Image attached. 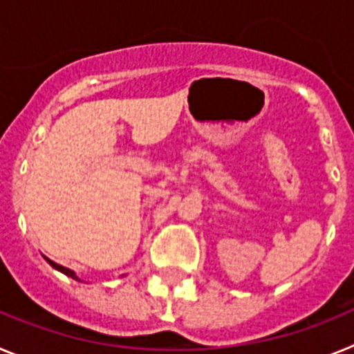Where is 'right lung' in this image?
Segmentation results:
<instances>
[{
  "instance_id": "right-lung-1",
  "label": "right lung",
  "mask_w": 354,
  "mask_h": 354,
  "mask_svg": "<svg viewBox=\"0 0 354 354\" xmlns=\"http://www.w3.org/2000/svg\"><path fill=\"white\" fill-rule=\"evenodd\" d=\"M46 259H48V257H46ZM48 262L53 266V268H55V270L62 271V273H65V274H67V277H71V278H74V280H77V277H76V274H74V271H71V270H68V268H64V266L56 264V262H53L51 259H48Z\"/></svg>"
}]
</instances>
